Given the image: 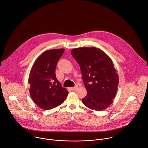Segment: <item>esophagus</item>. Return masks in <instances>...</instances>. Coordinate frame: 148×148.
Masks as SVG:
<instances>
[{"label": "esophagus", "instance_id": "esophagus-1", "mask_svg": "<svg viewBox=\"0 0 148 148\" xmlns=\"http://www.w3.org/2000/svg\"><path fill=\"white\" fill-rule=\"evenodd\" d=\"M77 88H78V86H75L74 87L71 88V89L72 90H77Z\"/></svg>", "mask_w": 148, "mask_h": 148}]
</instances>
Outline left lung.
<instances>
[{"mask_svg": "<svg viewBox=\"0 0 148 148\" xmlns=\"http://www.w3.org/2000/svg\"><path fill=\"white\" fill-rule=\"evenodd\" d=\"M71 53L82 71L87 96L83 104L91 110L102 111L109 107L115 97L119 76L111 58L95 47L74 48Z\"/></svg>", "mask_w": 148, "mask_h": 148, "instance_id": "obj_1", "label": "left lung"}]
</instances>
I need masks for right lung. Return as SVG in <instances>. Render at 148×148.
Here are the masks:
<instances>
[{"instance_id": "obj_1", "label": "right lung", "mask_w": 148, "mask_h": 148, "mask_svg": "<svg viewBox=\"0 0 148 148\" xmlns=\"http://www.w3.org/2000/svg\"><path fill=\"white\" fill-rule=\"evenodd\" d=\"M65 49H53L43 52L34 62L29 73V92L34 103L40 108L50 110L61 105L68 96L57 79V64Z\"/></svg>"}]
</instances>
